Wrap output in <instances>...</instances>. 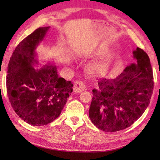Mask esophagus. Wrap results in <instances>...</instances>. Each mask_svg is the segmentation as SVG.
Segmentation results:
<instances>
[{"label": "esophagus", "instance_id": "obj_1", "mask_svg": "<svg viewBox=\"0 0 160 160\" xmlns=\"http://www.w3.org/2000/svg\"><path fill=\"white\" fill-rule=\"evenodd\" d=\"M86 90V86L82 81H76L74 84L73 92L75 93H80Z\"/></svg>", "mask_w": 160, "mask_h": 160}]
</instances>
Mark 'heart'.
I'll return each instance as SVG.
<instances>
[{
    "label": "heart",
    "mask_w": 160,
    "mask_h": 160,
    "mask_svg": "<svg viewBox=\"0 0 160 160\" xmlns=\"http://www.w3.org/2000/svg\"><path fill=\"white\" fill-rule=\"evenodd\" d=\"M103 49L99 48L94 52V55H98L102 52ZM108 58V55L107 53H103L102 55L99 56L98 58L92 62L87 68V70L89 72V74L92 75H97L99 72H101L104 70L105 66H106L107 61Z\"/></svg>",
    "instance_id": "1"
}]
</instances>
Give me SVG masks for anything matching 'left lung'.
Instances as JSON below:
<instances>
[{
  "instance_id": "left-lung-1",
  "label": "left lung",
  "mask_w": 160,
  "mask_h": 160,
  "mask_svg": "<svg viewBox=\"0 0 160 160\" xmlns=\"http://www.w3.org/2000/svg\"><path fill=\"white\" fill-rule=\"evenodd\" d=\"M134 63L114 79H102L92 90L89 116L97 128L116 132L131 126L150 104L154 82L148 54L137 47Z\"/></svg>"
}]
</instances>
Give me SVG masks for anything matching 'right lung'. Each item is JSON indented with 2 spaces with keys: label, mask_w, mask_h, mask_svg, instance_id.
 <instances>
[{
  "label": "right lung",
  "mask_w": 160,
  "mask_h": 160,
  "mask_svg": "<svg viewBox=\"0 0 160 160\" xmlns=\"http://www.w3.org/2000/svg\"><path fill=\"white\" fill-rule=\"evenodd\" d=\"M50 27L37 29L12 53L8 67V96L12 109L24 121L42 126L60 116L73 85L58 76L57 67L49 63L40 68L36 49Z\"/></svg>",
  "instance_id": "add662e5"
}]
</instances>
